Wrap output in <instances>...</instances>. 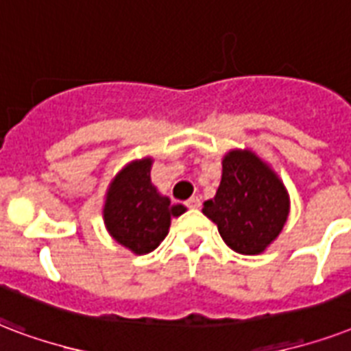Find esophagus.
<instances>
[{
  "label": "esophagus",
  "mask_w": 351,
  "mask_h": 351,
  "mask_svg": "<svg viewBox=\"0 0 351 351\" xmlns=\"http://www.w3.org/2000/svg\"><path fill=\"white\" fill-rule=\"evenodd\" d=\"M187 208H191V210H199L200 208V199L199 197H191V199L186 200Z\"/></svg>",
  "instance_id": "1"
}]
</instances>
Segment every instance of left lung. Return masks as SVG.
Segmentation results:
<instances>
[{"label": "left lung", "instance_id": "left-lung-1", "mask_svg": "<svg viewBox=\"0 0 351 351\" xmlns=\"http://www.w3.org/2000/svg\"><path fill=\"white\" fill-rule=\"evenodd\" d=\"M202 213L217 224L232 250L254 256L263 252L282 232L289 197L282 180L256 154L232 151L223 160L217 193L206 200Z\"/></svg>", "mask_w": 351, "mask_h": 351}]
</instances>
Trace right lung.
<instances>
[{"instance_id": "1", "label": "right lung", "mask_w": 351, "mask_h": 351, "mask_svg": "<svg viewBox=\"0 0 351 351\" xmlns=\"http://www.w3.org/2000/svg\"><path fill=\"white\" fill-rule=\"evenodd\" d=\"M151 158L128 164L110 184L103 211L112 237L134 254L152 252L169 232L171 217L186 211L158 193L151 182Z\"/></svg>"}]
</instances>
